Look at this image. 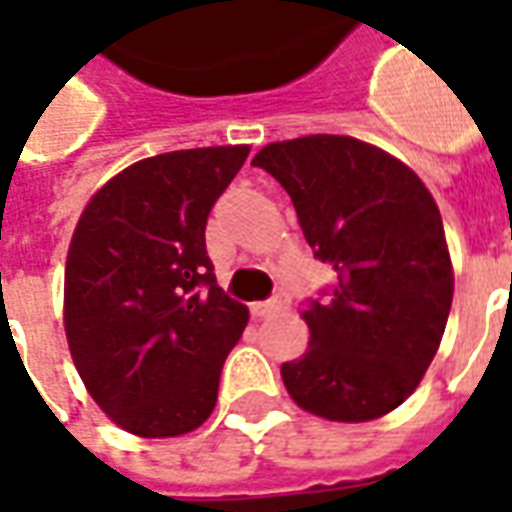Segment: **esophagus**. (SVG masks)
I'll list each match as a JSON object with an SVG mask.
<instances>
[{
    "mask_svg": "<svg viewBox=\"0 0 512 512\" xmlns=\"http://www.w3.org/2000/svg\"><path fill=\"white\" fill-rule=\"evenodd\" d=\"M279 310H282V301L279 299L252 304V315H255V318H271V315H277Z\"/></svg>",
    "mask_w": 512,
    "mask_h": 512,
    "instance_id": "obj_1",
    "label": "esophagus"
}]
</instances>
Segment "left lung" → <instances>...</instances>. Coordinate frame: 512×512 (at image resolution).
Segmentation results:
<instances>
[{"instance_id":"1","label":"left lung","mask_w":512,"mask_h":512,"mask_svg":"<svg viewBox=\"0 0 512 512\" xmlns=\"http://www.w3.org/2000/svg\"><path fill=\"white\" fill-rule=\"evenodd\" d=\"M252 164L282 183L307 244L334 271L332 299L301 312L310 348L282 365L288 395L332 422L395 411L439 351L455 288L433 194L354 136L271 142Z\"/></svg>"}]
</instances>
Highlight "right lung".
Instances as JSON below:
<instances>
[{"label": "right lung", "mask_w": 512, "mask_h": 512, "mask_svg": "<svg viewBox=\"0 0 512 512\" xmlns=\"http://www.w3.org/2000/svg\"><path fill=\"white\" fill-rule=\"evenodd\" d=\"M249 145L136 161L84 205L65 263V337L117 428L169 439L211 417L249 310L216 285L205 224Z\"/></svg>", "instance_id": "right-lung-1"}]
</instances>
